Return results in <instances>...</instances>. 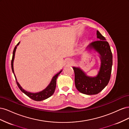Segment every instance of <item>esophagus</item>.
Listing matches in <instances>:
<instances>
[{"mask_svg": "<svg viewBox=\"0 0 129 129\" xmlns=\"http://www.w3.org/2000/svg\"><path fill=\"white\" fill-rule=\"evenodd\" d=\"M66 63H67V64L68 65H72L73 64V61L71 59H70V58H68V59L67 60Z\"/></svg>", "mask_w": 129, "mask_h": 129, "instance_id": "34e87169", "label": "esophagus"}]
</instances>
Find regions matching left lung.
Returning <instances> with one entry per match:
<instances>
[{
	"mask_svg": "<svg viewBox=\"0 0 129 129\" xmlns=\"http://www.w3.org/2000/svg\"><path fill=\"white\" fill-rule=\"evenodd\" d=\"M96 35L99 40L90 44L86 50L91 52L93 50L99 54L101 64L97 75L88 76L80 67H73L76 89L80 92L89 95L97 94L108 85L112 66V55L109 43L99 30H97Z\"/></svg>",
	"mask_w": 129,
	"mask_h": 129,
	"instance_id": "obj_1",
	"label": "left lung"
}]
</instances>
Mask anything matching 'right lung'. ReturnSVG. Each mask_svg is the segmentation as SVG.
<instances>
[{"instance_id": "1", "label": "right lung", "mask_w": 129, "mask_h": 129, "mask_svg": "<svg viewBox=\"0 0 129 129\" xmlns=\"http://www.w3.org/2000/svg\"><path fill=\"white\" fill-rule=\"evenodd\" d=\"M19 44H20V42H19L18 43V44L16 45V46L14 47V49L13 50V52L12 59V61H11L12 70V72L14 74V77L15 78V80H16L17 84L18 85L19 88L20 89V90L22 92H24L25 95H26L27 96L29 97V98H30L31 99H32L34 101H41L45 100L49 98V97H50L53 94L54 91H55V88H56V79H57L58 76L59 75V74L62 71V70H61V71H60L58 73H57L56 75H55L53 77L51 81H50V82L48 85V86L45 89L43 90L39 91V92H31L27 91L25 90V89H24L22 88V87L21 86L20 84H19L18 82L16 76H15V75L14 74V68H13V62H14V60L15 53V51H16V49L17 48V46L19 45Z\"/></svg>"}]
</instances>
